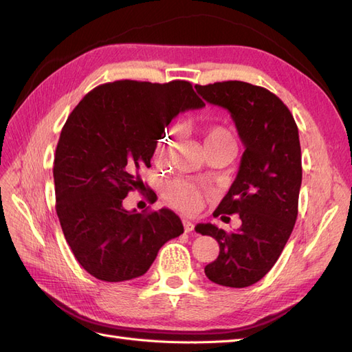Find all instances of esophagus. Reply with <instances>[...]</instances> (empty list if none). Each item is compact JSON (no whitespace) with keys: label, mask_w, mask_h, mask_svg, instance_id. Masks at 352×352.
<instances>
[{"label":"esophagus","mask_w":352,"mask_h":352,"mask_svg":"<svg viewBox=\"0 0 352 352\" xmlns=\"http://www.w3.org/2000/svg\"><path fill=\"white\" fill-rule=\"evenodd\" d=\"M184 228H185V232L186 233H189V232H192L194 230V223L190 221V220H184Z\"/></svg>","instance_id":"esophagus-1"}]
</instances>
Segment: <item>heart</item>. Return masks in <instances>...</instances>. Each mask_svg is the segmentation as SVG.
Masks as SVG:
<instances>
[{
  "mask_svg": "<svg viewBox=\"0 0 352 352\" xmlns=\"http://www.w3.org/2000/svg\"><path fill=\"white\" fill-rule=\"evenodd\" d=\"M202 136H204L206 146H220V145H233L236 146L235 135L230 131V127L225 123L212 122L202 126ZM176 136V131H168L160 144L157 145V157H164L168 151ZM163 197L170 206L182 211H194L198 208L201 201V189L184 179L168 180L163 186Z\"/></svg>",
  "mask_w": 352,
  "mask_h": 352,
  "instance_id": "obj_1",
  "label": "heart"
}]
</instances>
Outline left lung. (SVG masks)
<instances>
[{
  "instance_id": "8db88e82",
  "label": "left lung",
  "mask_w": 352,
  "mask_h": 352,
  "mask_svg": "<svg viewBox=\"0 0 352 352\" xmlns=\"http://www.w3.org/2000/svg\"><path fill=\"white\" fill-rule=\"evenodd\" d=\"M195 88L207 102L230 113L245 146L236 179L212 212L239 214L241 228L230 233L211 223L195 228L220 247L204 272L221 286H251L278 261L296 221L302 180L298 127L289 109L265 88L241 80Z\"/></svg>"
}]
</instances>
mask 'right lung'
Listing matches in <instances>:
<instances>
[{"label":"right lung","instance_id":"obj_1","mask_svg":"<svg viewBox=\"0 0 352 352\" xmlns=\"http://www.w3.org/2000/svg\"><path fill=\"white\" fill-rule=\"evenodd\" d=\"M204 105L186 80L126 79L92 89L67 117L52 168L56 211L73 255L94 278H140L158 250L184 233L172 210L127 211L123 199L144 186L140 170L151 167L164 127Z\"/></svg>","mask_w":352,"mask_h":352}]
</instances>
